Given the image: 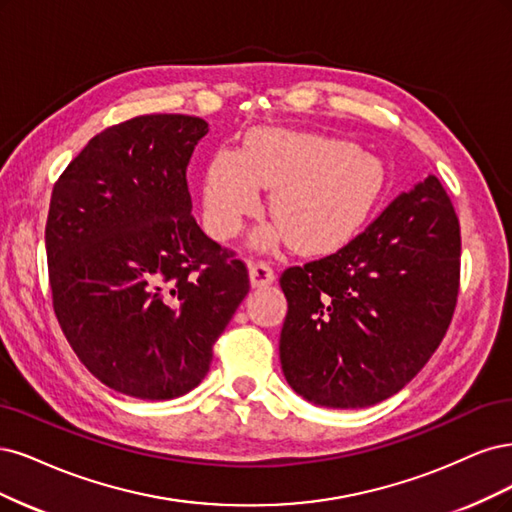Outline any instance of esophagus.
Listing matches in <instances>:
<instances>
[{"instance_id":"1","label":"esophagus","mask_w":512,"mask_h":512,"mask_svg":"<svg viewBox=\"0 0 512 512\" xmlns=\"http://www.w3.org/2000/svg\"><path fill=\"white\" fill-rule=\"evenodd\" d=\"M249 278H251L253 289H263V287H268V285L274 283L276 274L266 261H257V263H253L251 270H249Z\"/></svg>"}]
</instances>
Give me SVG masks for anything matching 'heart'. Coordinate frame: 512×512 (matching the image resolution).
<instances>
[{
  "mask_svg": "<svg viewBox=\"0 0 512 512\" xmlns=\"http://www.w3.org/2000/svg\"><path fill=\"white\" fill-rule=\"evenodd\" d=\"M270 191L274 225L253 242L291 240L304 253H332L366 227L383 200L387 172L381 157L351 140L280 127H257L240 151L219 148L204 170V225L217 240L232 238Z\"/></svg>",
  "mask_w": 512,
  "mask_h": 512,
  "instance_id": "obj_1",
  "label": "heart"
}]
</instances>
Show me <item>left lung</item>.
I'll list each match as a JSON object with an SVG mask.
<instances>
[{"label":"left lung","instance_id":"left-lung-1","mask_svg":"<svg viewBox=\"0 0 512 512\" xmlns=\"http://www.w3.org/2000/svg\"><path fill=\"white\" fill-rule=\"evenodd\" d=\"M459 221L436 176L400 193L334 255L280 276V366L325 408L398 393L447 334L459 289Z\"/></svg>","mask_w":512,"mask_h":512}]
</instances>
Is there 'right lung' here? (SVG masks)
<instances>
[{
    "label": "right lung",
    "instance_id": "add662e5",
    "mask_svg": "<svg viewBox=\"0 0 512 512\" xmlns=\"http://www.w3.org/2000/svg\"><path fill=\"white\" fill-rule=\"evenodd\" d=\"M208 123L144 114L89 140L46 221L53 306L106 387L174 400L202 383L249 272L191 217L187 166Z\"/></svg>",
    "mask_w": 512,
    "mask_h": 512
}]
</instances>
